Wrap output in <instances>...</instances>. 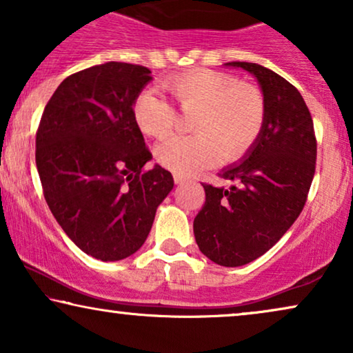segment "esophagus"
Instances as JSON below:
<instances>
[{"label": "esophagus", "mask_w": 353, "mask_h": 353, "mask_svg": "<svg viewBox=\"0 0 353 353\" xmlns=\"http://www.w3.org/2000/svg\"><path fill=\"white\" fill-rule=\"evenodd\" d=\"M173 180H175L176 185H183V183H185V181L188 180V178L183 176V175H178V173H175V175H173Z\"/></svg>", "instance_id": "1"}]
</instances>
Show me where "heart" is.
I'll return each instance as SVG.
<instances>
[{
    "label": "heart",
    "instance_id": "b5f03b06",
    "mask_svg": "<svg viewBox=\"0 0 353 353\" xmlns=\"http://www.w3.org/2000/svg\"><path fill=\"white\" fill-rule=\"evenodd\" d=\"M162 86L183 110H194V134L172 137L156 148L157 161L167 170L192 175L220 157L234 161L262 133L267 101L254 83L220 70L191 69L170 77ZM132 114L139 132L151 138H163L175 122L173 105L151 90L137 96Z\"/></svg>",
    "mask_w": 353,
    "mask_h": 353
}]
</instances>
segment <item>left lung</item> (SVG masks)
<instances>
[{
    "instance_id": "1",
    "label": "left lung",
    "mask_w": 353,
    "mask_h": 353,
    "mask_svg": "<svg viewBox=\"0 0 353 353\" xmlns=\"http://www.w3.org/2000/svg\"><path fill=\"white\" fill-rule=\"evenodd\" d=\"M257 79L267 101L262 133L243 161L221 170L230 188L202 185L194 219L201 252L221 267H241L273 248L305 205L316 162L313 120L302 94L254 62H226Z\"/></svg>"
}]
</instances>
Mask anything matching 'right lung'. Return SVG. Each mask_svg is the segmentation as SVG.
<instances>
[{
    "label": "right lung",
    "instance_id": "add662e5",
    "mask_svg": "<svg viewBox=\"0 0 353 353\" xmlns=\"http://www.w3.org/2000/svg\"><path fill=\"white\" fill-rule=\"evenodd\" d=\"M152 80L148 67L105 62L67 77L48 101L37 132L43 194L77 248L103 262L137 252L173 188L154 165L133 120V103Z\"/></svg>",
    "mask_w": 353,
    "mask_h": 353
}]
</instances>
